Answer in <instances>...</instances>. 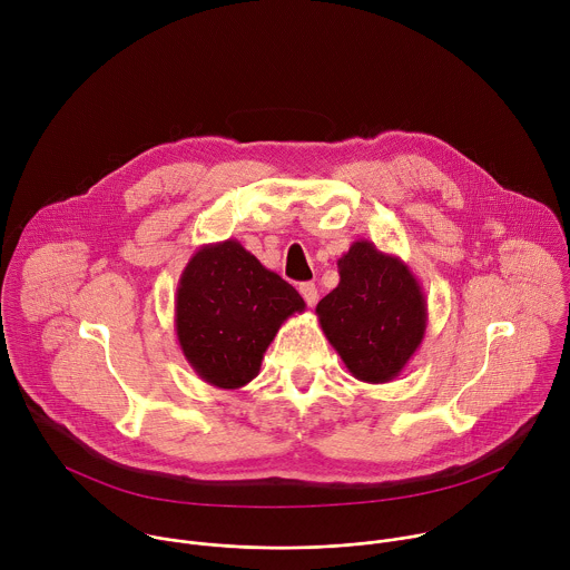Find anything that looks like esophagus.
I'll list each match as a JSON object with an SVG mask.
<instances>
[{
  "mask_svg": "<svg viewBox=\"0 0 570 570\" xmlns=\"http://www.w3.org/2000/svg\"><path fill=\"white\" fill-rule=\"evenodd\" d=\"M299 293H302V297H304V302H306L308 306H315V302H317V288H315V284H311V282L299 284Z\"/></svg>",
  "mask_w": 570,
  "mask_h": 570,
  "instance_id": "esophagus-1",
  "label": "esophagus"
}]
</instances>
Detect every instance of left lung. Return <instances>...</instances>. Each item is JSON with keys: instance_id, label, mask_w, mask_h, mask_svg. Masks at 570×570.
Returning a JSON list of instances; mask_svg holds the SVG:
<instances>
[{"instance_id": "left-lung-1", "label": "left lung", "mask_w": 570, "mask_h": 570, "mask_svg": "<svg viewBox=\"0 0 570 570\" xmlns=\"http://www.w3.org/2000/svg\"><path fill=\"white\" fill-rule=\"evenodd\" d=\"M338 286L315 306L324 336L358 381L396 379L426 334L429 306L417 277L365 238L338 259Z\"/></svg>"}]
</instances>
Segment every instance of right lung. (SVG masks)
<instances>
[{"mask_svg":"<svg viewBox=\"0 0 570 570\" xmlns=\"http://www.w3.org/2000/svg\"><path fill=\"white\" fill-rule=\"evenodd\" d=\"M304 306L299 293L236 238L207 243L178 282V343L205 383L238 390L259 374L284 320Z\"/></svg>","mask_w":570,"mask_h":570,"instance_id":"1","label":"right lung"}]
</instances>
